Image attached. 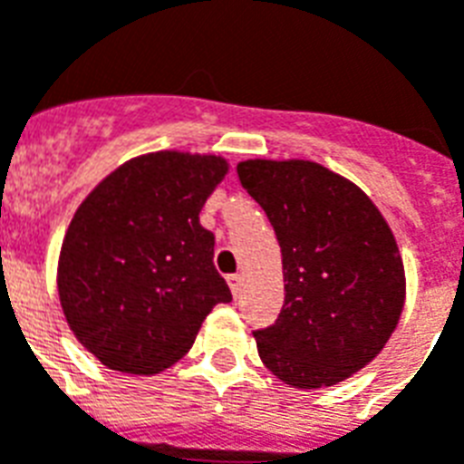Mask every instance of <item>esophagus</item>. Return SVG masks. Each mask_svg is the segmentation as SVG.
<instances>
[{
  "instance_id": "1",
  "label": "esophagus",
  "mask_w": 464,
  "mask_h": 464,
  "mask_svg": "<svg viewBox=\"0 0 464 464\" xmlns=\"http://www.w3.org/2000/svg\"><path fill=\"white\" fill-rule=\"evenodd\" d=\"M227 285H229V289H232V294H235V296H239V294H241V275H227Z\"/></svg>"
}]
</instances>
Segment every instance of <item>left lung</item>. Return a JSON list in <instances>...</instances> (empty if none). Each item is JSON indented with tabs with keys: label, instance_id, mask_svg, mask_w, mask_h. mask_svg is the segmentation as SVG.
Returning a JSON list of instances; mask_svg holds the SVG:
<instances>
[{
	"label": "left lung",
	"instance_id": "8db88e82",
	"mask_svg": "<svg viewBox=\"0 0 464 464\" xmlns=\"http://www.w3.org/2000/svg\"><path fill=\"white\" fill-rule=\"evenodd\" d=\"M285 270V305L256 329L263 365L296 389L332 386L386 346L405 304L392 227L361 187L313 160H241Z\"/></svg>",
	"mask_w": 464,
	"mask_h": 464
}]
</instances>
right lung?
<instances>
[{"label": "right lung", "mask_w": 464, "mask_h": 464, "mask_svg": "<svg viewBox=\"0 0 464 464\" xmlns=\"http://www.w3.org/2000/svg\"><path fill=\"white\" fill-rule=\"evenodd\" d=\"M227 175L213 154L156 151L122 163L75 210L59 256V298L78 342L111 370L156 374L191 348L229 286L198 223Z\"/></svg>", "instance_id": "1"}]
</instances>
